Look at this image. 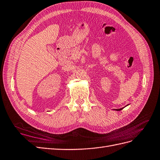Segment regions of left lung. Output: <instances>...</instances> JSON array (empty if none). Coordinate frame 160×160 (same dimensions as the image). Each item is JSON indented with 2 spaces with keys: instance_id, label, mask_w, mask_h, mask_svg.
I'll return each instance as SVG.
<instances>
[{
  "instance_id": "8db88e82",
  "label": "left lung",
  "mask_w": 160,
  "mask_h": 160,
  "mask_svg": "<svg viewBox=\"0 0 160 160\" xmlns=\"http://www.w3.org/2000/svg\"><path fill=\"white\" fill-rule=\"evenodd\" d=\"M124 108H125V107H124ZM124 108H120V109H115L114 110H116V111H120V110H122Z\"/></svg>"
}]
</instances>
